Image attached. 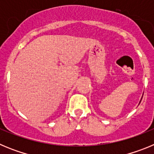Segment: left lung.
<instances>
[{"label": "left lung", "instance_id": "left-lung-1", "mask_svg": "<svg viewBox=\"0 0 154 154\" xmlns=\"http://www.w3.org/2000/svg\"><path fill=\"white\" fill-rule=\"evenodd\" d=\"M140 102H141V100H140Z\"/></svg>", "mask_w": 154, "mask_h": 154}]
</instances>
